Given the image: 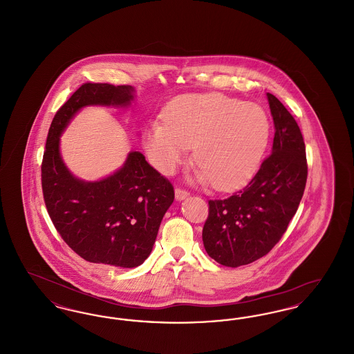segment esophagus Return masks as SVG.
Segmentation results:
<instances>
[{
	"instance_id": "1",
	"label": "esophagus",
	"mask_w": 354,
	"mask_h": 354,
	"mask_svg": "<svg viewBox=\"0 0 354 354\" xmlns=\"http://www.w3.org/2000/svg\"><path fill=\"white\" fill-rule=\"evenodd\" d=\"M188 195H189L188 191H185L183 188H176V189H175V198H176V201H183Z\"/></svg>"
}]
</instances>
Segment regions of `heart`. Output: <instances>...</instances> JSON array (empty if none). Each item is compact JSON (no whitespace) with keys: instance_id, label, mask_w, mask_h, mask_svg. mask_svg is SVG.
<instances>
[{"instance_id":"1","label":"heart","mask_w":354,"mask_h":354,"mask_svg":"<svg viewBox=\"0 0 354 354\" xmlns=\"http://www.w3.org/2000/svg\"><path fill=\"white\" fill-rule=\"evenodd\" d=\"M270 133V118L261 106L211 93L171 102L165 122L151 120L143 140L152 166L163 174H174L194 147L201 166L196 180L230 191L252 176Z\"/></svg>"}]
</instances>
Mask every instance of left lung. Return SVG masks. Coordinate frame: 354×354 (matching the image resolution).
<instances>
[{"label": "left lung", "mask_w": 354, "mask_h": 354, "mask_svg": "<svg viewBox=\"0 0 354 354\" xmlns=\"http://www.w3.org/2000/svg\"><path fill=\"white\" fill-rule=\"evenodd\" d=\"M267 97L274 123L272 153L243 189L208 202L203 244L225 267L245 266L270 252L295 216L306 185L300 127L281 102L270 93Z\"/></svg>", "instance_id": "left-lung-1"}]
</instances>
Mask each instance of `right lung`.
<instances>
[{
  "label": "right lung",
  "instance_id": "add662e5",
  "mask_svg": "<svg viewBox=\"0 0 354 354\" xmlns=\"http://www.w3.org/2000/svg\"><path fill=\"white\" fill-rule=\"evenodd\" d=\"M134 91L129 84H82L53 119L41 166L44 199L58 234L86 261L119 268H135L150 256L174 187L139 151L130 152L113 175L81 180L61 158L59 136L82 107H127Z\"/></svg>",
  "mask_w": 354,
  "mask_h": 354
}]
</instances>
